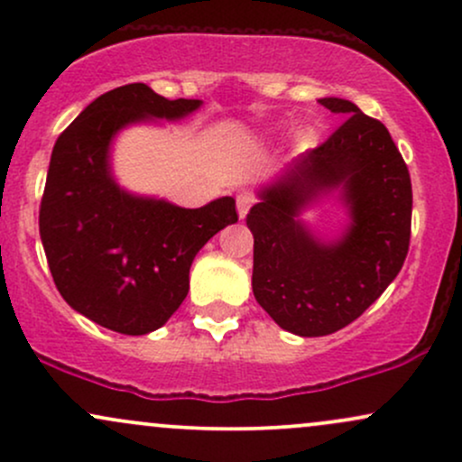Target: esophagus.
<instances>
[{"mask_svg": "<svg viewBox=\"0 0 462 462\" xmlns=\"http://www.w3.org/2000/svg\"><path fill=\"white\" fill-rule=\"evenodd\" d=\"M252 204H254L252 195H247V193L238 195V198H236V213H238V219H245L247 213H249V208H252Z\"/></svg>", "mask_w": 462, "mask_h": 462, "instance_id": "1", "label": "esophagus"}]
</instances>
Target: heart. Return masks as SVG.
Segmentation results:
<instances>
[{
	"label": "heart",
	"mask_w": 462,
	"mask_h": 462,
	"mask_svg": "<svg viewBox=\"0 0 462 462\" xmlns=\"http://www.w3.org/2000/svg\"><path fill=\"white\" fill-rule=\"evenodd\" d=\"M309 139H310V132L309 130H300L298 132V143H300V145L309 143Z\"/></svg>",
	"instance_id": "1"
}]
</instances>
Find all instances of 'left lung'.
Instances as JSON below:
<instances>
[{
    "label": "left lung",
    "instance_id": "8db88e82",
    "mask_svg": "<svg viewBox=\"0 0 462 462\" xmlns=\"http://www.w3.org/2000/svg\"><path fill=\"white\" fill-rule=\"evenodd\" d=\"M319 102L343 125L261 184L247 215L254 298L298 337H326L358 319L400 273L411 241V176L389 130L349 99ZM330 199L346 224L323 236L303 213Z\"/></svg>",
    "mask_w": 462,
    "mask_h": 462
}]
</instances>
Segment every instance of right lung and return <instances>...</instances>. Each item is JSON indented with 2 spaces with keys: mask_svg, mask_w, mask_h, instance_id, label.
Here are the masks:
<instances>
[{
  "mask_svg": "<svg viewBox=\"0 0 462 462\" xmlns=\"http://www.w3.org/2000/svg\"><path fill=\"white\" fill-rule=\"evenodd\" d=\"M201 99H167L134 82L99 95L58 136L41 201V241L62 300L119 334L162 328L189 293L193 258L236 224L235 198L182 208L121 187L113 169L119 132L176 124Z\"/></svg>",
  "mask_w": 462,
  "mask_h": 462,
  "instance_id": "1",
  "label": "right lung"
}]
</instances>
